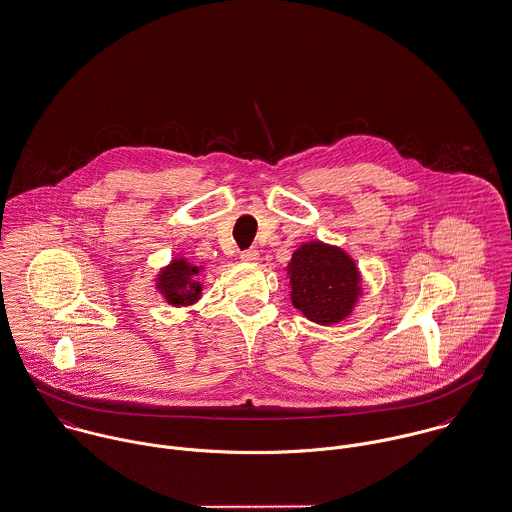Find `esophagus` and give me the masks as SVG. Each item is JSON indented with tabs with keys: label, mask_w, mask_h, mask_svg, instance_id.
Listing matches in <instances>:
<instances>
[{
	"label": "esophagus",
	"mask_w": 512,
	"mask_h": 512,
	"mask_svg": "<svg viewBox=\"0 0 512 512\" xmlns=\"http://www.w3.org/2000/svg\"><path fill=\"white\" fill-rule=\"evenodd\" d=\"M241 261L245 263H257L259 261V251L257 249H247L241 253Z\"/></svg>",
	"instance_id": "1"
}]
</instances>
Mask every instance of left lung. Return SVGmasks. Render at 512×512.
<instances>
[{
	"label": "left lung",
	"mask_w": 512,
	"mask_h": 512,
	"mask_svg": "<svg viewBox=\"0 0 512 512\" xmlns=\"http://www.w3.org/2000/svg\"><path fill=\"white\" fill-rule=\"evenodd\" d=\"M285 271L293 307L316 324L346 320L362 297L360 269L338 245L307 241L295 249Z\"/></svg>",
	"instance_id": "obj_1"
}]
</instances>
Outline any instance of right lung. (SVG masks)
<instances>
[{
    "mask_svg": "<svg viewBox=\"0 0 512 512\" xmlns=\"http://www.w3.org/2000/svg\"><path fill=\"white\" fill-rule=\"evenodd\" d=\"M204 267L194 265L186 257H174L156 275V291L172 307H192L202 299L204 283L198 279Z\"/></svg>",
    "mask_w": 512,
    "mask_h": 512,
    "instance_id": "add662e5",
    "label": "right lung"
}]
</instances>
